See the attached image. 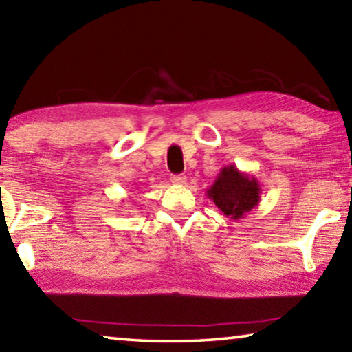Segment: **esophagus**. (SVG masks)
<instances>
[{
  "instance_id": "esophagus-1",
  "label": "esophagus",
  "mask_w": 352,
  "mask_h": 352,
  "mask_svg": "<svg viewBox=\"0 0 352 352\" xmlns=\"http://www.w3.org/2000/svg\"><path fill=\"white\" fill-rule=\"evenodd\" d=\"M172 183H174V184H184V183H186V175H174V177H172Z\"/></svg>"
}]
</instances>
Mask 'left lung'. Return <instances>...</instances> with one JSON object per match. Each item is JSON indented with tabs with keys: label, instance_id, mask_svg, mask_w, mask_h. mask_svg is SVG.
I'll list each match as a JSON object with an SVG mask.
<instances>
[{
	"label": "left lung",
	"instance_id": "left-lung-1",
	"mask_svg": "<svg viewBox=\"0 0 352 352\" xmlns=\"http://www.w3.org/2000/svg\"><path fill=\"white\" fill-rule=\"evenodd\" d=\"M261 190L256 177L241 172L231 164L220 169L212 186L206 190V195L216 204L223 216L237 220L258 208Z\"/></svg>",
	"mask_w": 352,
	"mask_h": 352
}]
</instances>
